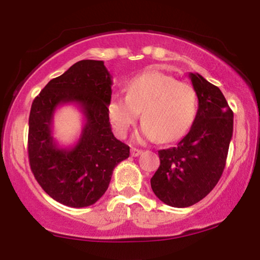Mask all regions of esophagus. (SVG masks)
I'll return each instance as SVG.
<instances>
[{
  "label": "esophagus",
  "instance_id": "obj_1",
  "mask_svg": "<svg viewBox=\"0 0 260 260\" xmlns=\"http://www.w3.org/2000/svg\"><path fill=\"white\" fill-rule=\"evenodd\" d=\"M142 153V151L141 149H138V148H131V155L132 156H138V155H140Z\"/></svg>",
  "mask_w": 260,
  "mask_h": 260
}]
</instances>
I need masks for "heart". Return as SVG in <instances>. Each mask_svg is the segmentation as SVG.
I'll return each instance as SVG.
<instances>
[{"label": "heart", "instance_id": "1", "mask_svg": "<svg viewBox=\"0 0 260 260\" xmlns=\"http://www.w3.org/2000/svg\"><path fill=\"white\" fill-rule=\"evenodd\" d=\"M140 112L144 125L139 139L178 140L196 119V90L162 72H145L129 80L126 95L115 94L108 102L109 120L116 137H126Z\"/></svg>", "mask_w": 260, "mask_h": 260}]
</instances>
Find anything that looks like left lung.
<instances>
[{"label": "left lung", "mask_w": 260, "mask_h": 260, "mask_svg": "<svg viewBox=\"0 0 260 260\" xmlns=\"http://www.w3.org/2000/svg\"><path fill=\"white\" fill-rule=\"evenodd\" d=\"M198 96L191 129L175 147L160 149V166L151 179L154 194L173 207H188L218 184L233 134V112L221 90L198 73H189Z\"/></svg>", "instance_id": "1"}]
</instances>
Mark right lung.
Returning a JSON list of instances; mask_svg holds the SVG:
<instances>
[{
	"label": "right lung",
	"instance_id": "1",
	"mask_svg": "<svg viewBox=\"0 0 260 260\" xmlns=\"http://www.w3.org/2000/svg\"><path fill=\"white\" fill-rule=\"evenodd\" d=\"M112 76L104 61L76 62L50 80L34 99L29 114L30 170L47 194L69 207H86L107 191L113 170L129 156V146L113 134L108 115ZM76 103L85 115L79 141L60 149L51 135L55 109Z\"/></svg>",
	"mask_w": 260,
	"mask_h": 260
}]
</instances>
